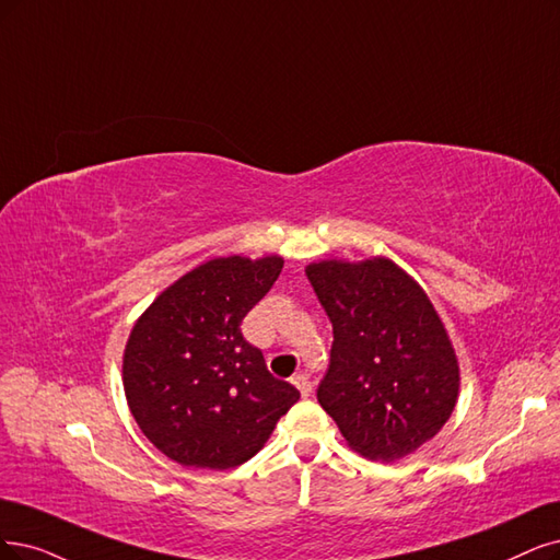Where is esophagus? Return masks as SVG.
Here are the masks:
<instances>
[{
	"mask_svg": "<svg viewBox=\"0 0 560 560\" xmlns=\"http://www.w3.org/2000/svg\"><path fill=\"white\" fill-rule=\"evenodd\" d=\"M291 383L300 389V395L306 399L308 395H312V383H308V378L304 376V374H295L293 378H291Z\"/></svg>",
	"mask_w": 560,
	"mask_h": 560,
	"instance_id": "34e87169",
	"label": "esophagus"
}]
</instances>
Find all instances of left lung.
Masks as SVG:
<instances>
[{
  "label": "left lung",
  "instance_id": "obj_1",
  "mask_svg": "<svg viewBox=\"0 0 560 560\" xmlns=\"http://www.w3.org/2000/svg\"><path fill=\"white\" fill-rule=\"evenodd\" d=\"M304 272L335 332L318 404L362 457H408L443 429L459 397V360L439 312L383 256L327 258Z\"/></svg>",
  "mask_w": 560,
  "mask_h": 560
}]
</instances>
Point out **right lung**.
I'll list each match as a JSON object with an SVG mask.
<instances>
[{"mask_svg":"<svg viewBox=\"0 0 560 560\" xmlns=\"http://www.w3.org/2000/svg\"><path fill=\"white\" fill-rule=\"evenodd\" d=\"M281 267V256L212 258L136 320L121 358L124 395L140 431L168 459L235 468L262 450L300 399L240 329Z\"/></svg>","mask_w":560,"mask_h":560,"instance_id":"add662e5","label":"right lung"}]
</instances>
